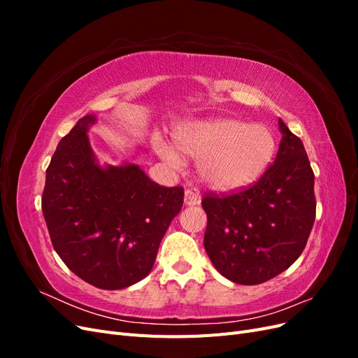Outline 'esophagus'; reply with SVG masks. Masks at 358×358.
I'll return each instance as SVG.
<instances>
[{
	"label": "esophagus",
	"instance_id": "1",
	"mask_svg": "<svg viewBox=\"0 0 358 358\" xmlns=\"http://www.w3.org/2000/svg\"><path fill=\"white\" fill-rule=\"evenodd\" d=\"M201 203V196L197 189H187L185 191V204L187 206H197Z\"/></svg>",
	"mask_w": 358,
	"mask_h": 358
}]
</instances>
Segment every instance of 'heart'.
<instances>
[{"instance_id": "heart-1", "label": "heart", "mask_w": 358, "mask_h": 358, "mask_svg": "<svg viewBox=\"0 0 358 358\" xmlns=\"http://www.w3.org/2000/svg\"><path fill=\"white\" fill-rule=\"evenodd\" d=\"M185 154L199 161V175L206 185L220 189H241L262 178L276 152V140L263 124H245L231 117L206 119L191 124L178 137ZM158 155L171 169L185 164L169 143L159 142Z\"/></svg>"}]
</instances>
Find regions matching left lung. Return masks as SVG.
Masks as SVG:
<instances>
[{"label":"left lung","mask_w":358,"mask_h":358,"mask_svg":"<svg viewBox=\"0 0 358 358\" xmlns=\"http://www.w3.org/2000/svg\"><path fill=\"white\" fill-rule=\"evenodd\" d=\"M275 164L233 196L204 197V249L231 282L257 285L287 270L303 252L315 221L313 171L301 140L279 119Z\"/></svg>","instance_id":"1"}]
</instances>
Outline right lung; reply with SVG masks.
I'll return each mask as SVG.
<instances>
[{"mask_svg": "<svg viewBox=\"0 0 358 358\" xmlns=\"http://www.w3.org/2000/svg\"><path fill=\"white\" fill-rule=\"evenodd\" d=\"M95 115L61 138L46 170L41 209L57 254L74 275L101 289L137 284L180 212L183 188H164L133 162L104 164L90 143Z\"/></svg>", "mask_w": 358, "mask_h": 358, "instance_id": "1", "label": "right lung"}]
</instances>
